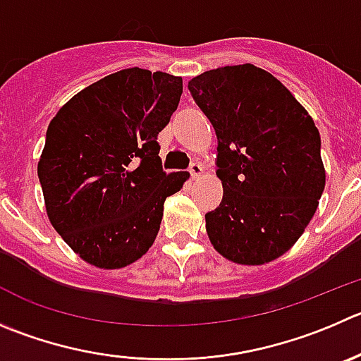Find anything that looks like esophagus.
Listing matches in <instances>:
<instances>
[{"mask_svg": "<svg viewBox=\"0 0 361 361\" xmlns=\"http://www.w3.org/2000/svg\"><path fill=\"white\" fill-rule=\"evenodd\" d=\"M190 173H191V177H193V178H198L202 173H204V166H202L200 163H191Z\"/></svg>", "mask_w": 361, "mask_h": 361, "instance_id": "34e87169", "label": "esophagus"}]
</instances>
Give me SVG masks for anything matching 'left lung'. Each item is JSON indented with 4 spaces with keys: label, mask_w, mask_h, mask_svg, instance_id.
Here are the masks:
<instances>
[{
    "label": "left lung",
    "mask_w": 361,
    "mask_h": 361,
    "mask_svg": "<svg viewBox=\"0 0 361 361\" xmlns=\"http://www.w3.org/2000/svg\"><path fill=\"white\" fill-rule=\"evenodd\" d=\"M218 138L221 204L205 214L216 252L245 266L293 248L326 184L321 136L307 109L252 63L207 71L188 83Z\"/></svg>",
    "instance_id": "left-lung-1"
}]
</instances>
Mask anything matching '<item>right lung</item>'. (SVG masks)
Here are the masks:
<instances>
[{
  "label": "right lung",
  "instance_id": "add662e5",
  "mask_svg": "<svg viewBox=\"0 0 361 361\" xmlns=\"http://www.w3.org/2000/svg\"><path fill=\"white\" fill-rule=\"evenodd\" d=\"M180 94L183 78L123 68L49 122L37 168L47 218L92 266L118 269L145 255L164 200L186 183V173L163 171L157 143Z\"/></svg>",
  "mask_w": 361,
  "mask_h": 361
}]
</instances>
